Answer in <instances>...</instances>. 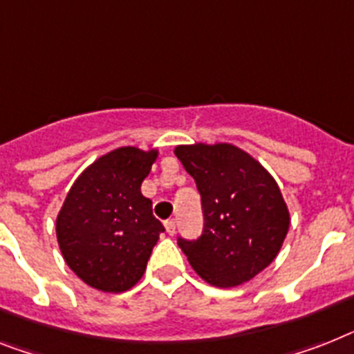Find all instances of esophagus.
<instances>
[{
  "label": "esophagus",
  "mask_w": 354,
  "mask_h": 354,
  "mask_svg": "<svg viewBox=\"0 0 354 354\" xmlns=\"http://www.w3.org/2000/svg\"><path fill=\"white\" fill-rule=\"evenodd\" d=\"M175 226H177V224H175L174 218H170V221H166L165 227H166V232H168V235H174V233H175Z\"/></svg>",
  "instance_id": "1"
}]
</instances>
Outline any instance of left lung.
Returning a JSON list of instances; mask_svg holds the SVG:
<instances>
[{"label":"left lung","mask_w":354,"mask_h":354,"mask_svg":"<svg viewBox=\"0 0 354 354\" xmlns=\"http://www.w3.org/2000/svg\"><path fill=\"white\" fill-rule=\"evenodd\" d=\"M175 156L195 179L203 206V233L177 239L206 282L233 288L273 262L288 235L289 212L279 184L233 145L177 146Z\"/></svg>","instance_id":"left-lung-1"}]
</instances>
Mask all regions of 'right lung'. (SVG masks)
<instances>
[{
	"instance_id": "right-lung-1",
	"label": "right lung",
	"mask_w": 354,
	"mask_h": 354,
	"mask_svg": "<svg viewBox=\"0 0 354 354\" xmlns=\"http://www.w3.org/2000/svg\"><path fill=\"white\" fill-rule=\"evenodd\" d=\"M157 151L118 148L79 175L57 215L65 262L79 279L108 293L127 291L146 270L165 226L141 184Z\"/></svg>"
}]
</instances>
